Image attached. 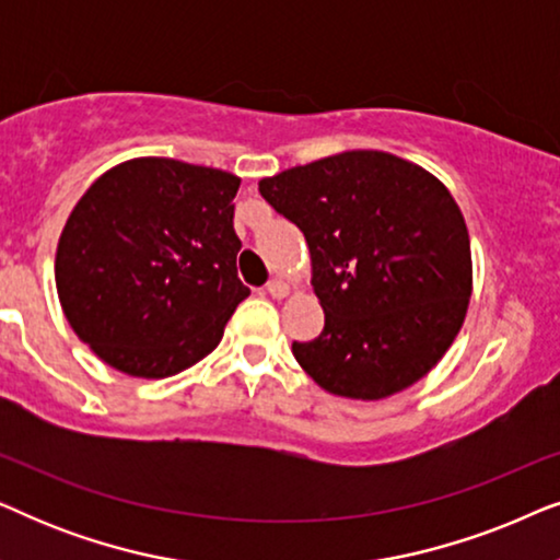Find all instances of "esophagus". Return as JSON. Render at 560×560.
Returning <instances> with one entry per match:
<instances>
[{
  "instance_id": "1",
  "label": "esophagus",
  "mask_w": 560,
  "mask_h": 560,
  "mask_svg": "<svg viewBox=\"0 0 560 560\" xmlns=\"http://www.w3.org/2000/svg\"><path fill=\"white\" fill-rule=\"evenodd\" d=\"M265 290H267V293H270L272 298H285L288 295V282H282V280H270V282H267V285H265Z\"/></svg>"
}]
</instances>
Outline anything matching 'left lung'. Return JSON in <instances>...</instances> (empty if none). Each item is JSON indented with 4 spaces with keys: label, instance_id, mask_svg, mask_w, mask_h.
Masks as SVG:
<instances>
[{
    "label": "left lung",
    "instance_id": "obj_1",
    "mask_svg": "<svg viewBox=\"0 0 560 560\" xmlns=\"http://www.w3.org/2000/svg\"><path fill=\"white\" fill-rule=\"evenodd\" d=\"M311 249L324 331L293 357L326 393L382 400L439 364L471 298V247L439 178L380 150H351L259 180Z\"/></svg>",
    "mask_w": 560,
    "mask_h": 560
}]
</instances>
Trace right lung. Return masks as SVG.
Returning <instances> with one entry per match:
<instances>
[{"label":"right lung","instance_id":"1","mask_svg":"<svg viewBox=\"0 0 560 560\" xmlns=\"http://www.w3.org/2000/svg\"><path fill=\"white\" fill-rule=\"evenodd\" d=\"M240 178L171 158L127 160L68 217L56 288L98 359L160 380L211 354L249 288L236 278Z\"/></svg>","mask_w":560,"mask_h":560}]
</instances>
